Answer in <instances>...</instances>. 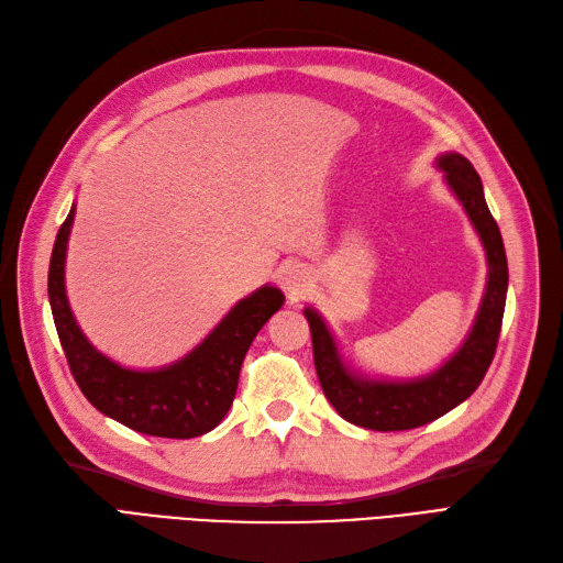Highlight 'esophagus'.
<instances>
[{
	"mask_svg": "<svg viewBox=\"0 0 563 563\" xmlns=\"http://www.w3.org/2000/svg\"><path fill=\"white\" fill-rule=\"evenodd\" d=\"M282 286L286 288L288 294L291 296H298L302 291L305 282H308V277H305V272L298 267V265H286L282 267Z\"/></svg>",
	"mask_w": 563,
	"mask_h": 563,
	"instance_id": "esophagus-1",
	"label": "esophagus"
}]
</instances>
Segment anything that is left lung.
<instances>
[{"label": "left lung", "instance_id": "8db88e82", "mask_svg": "<svg viewBox=\"0 0 563 563\" xmlns=\"http://www.w3.org/2000/svg\"><path fill=\"white\" fill-rule=\"evenodd\" d=\"M439 166L446 172L451 190L479 232L488 255V284L472 333L455 356L428 378L413 383H366L356 380L343 366L327 323L314 310H305L312 331V354L323 395L347 422L376 432H399L428 424L457 404H463L482 385L496 356L505 298H507V255L496 218L490 216L482 178L463 155H444Z\"/></svg>", "mask_w": 563, "mask_h": 563}]
</instances>
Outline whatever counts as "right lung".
I'll return each instance as SVG.
<instances>
[{
  "mask_svg": "<svg viewBox=\"0 0 563 563\" xmlns=\"http://www.w3.org/2000/svg\"><path fill=\"white\" fill-rule=\"evenodd\" d=\"M73 218L75 209L67 213L51 251L48 302L67 366L84 397L100 413L141 434L192 439L211 432L230 411L255 333L282 308L284 294L263 286L236 302L211 335L174 366L162 371L122 368L89 345L65 298L63 267Z\"/></svg>",
  "mask_w": 563,
  "mask_h": 563,
  "instance_id": "add662e5",
  "label": "right lung"
}]
</instances>
